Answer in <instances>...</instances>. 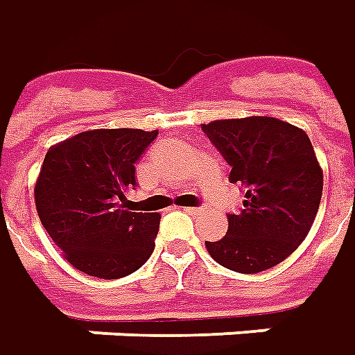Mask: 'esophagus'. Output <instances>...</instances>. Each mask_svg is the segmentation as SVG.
Returning <instances> with one entry per match:
<instances>
[{"label": "esophagus", "mask_w": 355, "mask_h": 355, "mask_svg": "<svg viewBox=\"0 0 355 355\" xmlns=\"http://www.w3.org/2000/svg\"><path fill=\"white\" fill-rule=\"evenodd\" d=\"M185 211H187L189 215H199V213H201L203 209H201V207H187Z\"/></svg>", "instance_id": "obj_1"}]
</instances>
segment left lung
Returning <instances> with one entry per match:
<instances>
[{"label": "left lung", "mask_w": 355, "mask_h": 355, "mask_svg": "<svg viewBox=\"0 0 355 355\" xmlns=\"http://www.w3.org/2000/svg\"><path fill=\"white\" fill-rule=\"evenodd\" d=\"M244 189L227 234L207 242L211 258L239 273H260L291 256L315 223L322 170L303 128L273 116L223 119L201 125Z\"/></svg>", "instance_id": "1"}]
</instances>
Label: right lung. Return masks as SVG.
I'll use <instances>...</instances> for the list:
<instances>
[{"mask_svg": "<svg viewBox=\"0 0 355 355\" xmlns=\"http://www.w3.org/2000/svg\"><path fill=\"white\" fill-rule=\"evenodd\" d=\"M158 130L95 128L46 152L35 203L42 227L76 270L99 279L137 272L152 256L160 215L135 213L125 195Z\"/></svg>", "mask_w": 355, "mask_h": 355, "instance_id": "right-lung-1", "label": "right lung"}]
</instances>
